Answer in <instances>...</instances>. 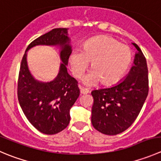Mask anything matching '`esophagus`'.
Segmentation results:
<instances>
[{"label": "esophagus", "mask_w": 161, "mask_h": 161, "mask_svg": "<svg viewBox=\"0 0 161 161\" xmlns=\"http://www.w3.org/2000/svg\"><path fill=\"white\" fill-rule=\"evenodd\" d=\"M80 93L82 94H86L89 93V90L86 88H84V87H80Z\"/></svg>", "instance_id": "34e87169"}]
</instances>
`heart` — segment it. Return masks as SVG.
Listing matches in <instances>:
<instances>
[{"mask_svg": "<svg viewBox=\"0 0 161 161\" xmlns=\"http://www.w3.org/2000/svg\"><path fill=\"white\" fill-rule=\"evenodd\" d=\"M132 60V52L127 45L109 36L92 38L84 44L82 50L75 49L69 56V65L73 75L82 76L90 63L92 70L85 78L87 85L101 82L112 85L118 82L128 69Z\"/></svg>", "mask_w": 161, "mask_h": 161, "instance_id": "b5f03b06", "label": "heart"}]
</instances>
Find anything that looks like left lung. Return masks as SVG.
<instances>
[{"mask_svg":"<svg viewBox=\"0 0 161 161\" xmlns=\"http://www.w3.org/2000/svg\"><path fill=\"white\" fill-rule=\"evenodd\" d=\"M133 45L137 53L127 78L110 88L91 92L93 97L92 124L97 130L104 135H118L130 127L148 96L146 59L138 45Z\"/></svg>","mask_w":161,"mask_h":161,"instance_id":"left-lung-1","label":"left lung"}]
</instances>
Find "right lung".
Here are the masks:
<instances>
[{
  "label": "right lung",
  "mask_w": 161,
  "mask_h": 161,
  "mask_svg": "<svg viewBox=\"0 0 161 161\" xmlns=\"http://www.w3.org/2000/svg\"><path fill=\"white\" fill-rule=\"evenodd\" d=\"M67 28H55L40 36L26 48L22 59L17 94L20 107L29 122L40 132L55 135L66 128L70 122V109L79 96L78 82L67 71L71 46ZM39 44L59 45L63 63L55 80L39 82L31 75L26 62V52Z\"/></svg>",
  "instance_id": "add662e5"
}]
</instances>
